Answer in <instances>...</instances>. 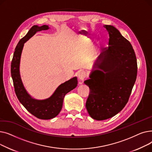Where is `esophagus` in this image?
<instances>
[{
	"label": "esophagus",
	"instance_id": "obj_1",
	"mask_svg": "<svg viewBox=\"0 0 152 152\" xmlns=\"http://www.w3.org/2000/svg\"><path fill=\"white\" fill-rule=\"evenodd\" d=\"M86 73L85 71H81L78 74V78L81 81L84 80V79L86 77Z\"/></svg>",
	"mask_w": 152,
	"mask_h": 152
}]
</instances>
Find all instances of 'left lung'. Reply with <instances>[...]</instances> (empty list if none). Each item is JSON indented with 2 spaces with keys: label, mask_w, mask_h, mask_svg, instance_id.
<instances>
[{
  "label": "left lung",
  "mask_w": 152,
  "mask_h": 152,
  "mask_svg": "<svg viewBox=\"0 0 152 152\" xmlns=\"http://www.w3.org/2000/svg\"><path fill=\"white\" fill-rule=\"evenodd\" d=\"M109 34L108 47L95 65L101 70L92 72L84 84L90 94L86 107L96 120H105L121 111L129 100L137 73L136 56L131 44L111 25L104 26Z\"/></svg>",
  "instance_id": "1"
}]
</instances>
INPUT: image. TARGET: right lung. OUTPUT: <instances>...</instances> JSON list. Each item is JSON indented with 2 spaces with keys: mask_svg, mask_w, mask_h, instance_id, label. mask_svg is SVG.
Returning <instances> with one entry per match:
<instances>
[{
  "mask_svg": "<svg viewBox=\"0 0 152 152\" xmlns=\"http://www.w3.org/2000/svg\"><path fill=\"white\" fill-rule=\"evenodd\" d=\"M49 29L47 25L39 27L34 25L23 37L15 48L11 63V75L13 79L16 95L25 108L36 118L41 119H49L57 116L62 108L65 95L77 86V80L76 77L61 84L55 91L52 96L44 100H37L32 99L26 92L22 84L20 75L19 66L21 54L24 44L36 34V32Z\"/></svg>",
  "mask_w": 152,
  "mask_h": 152,
  "instance_id": "1",
  "label": "right lung"
}]
</instances>
